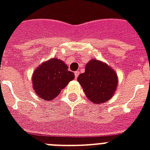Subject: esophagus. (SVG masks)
<instances>
[{
    "label": "esophagus",
    "mask_w": 150,
    "mask_h": 150,
    "mask_svg": "<svg viewBox=\"0 0 150 150\" xmlns=\"http://www.w3.org/2000/svg\"><path fill=\"white\" fill-rule=\"evenodd\" d=\"M79 71H75V79H77L78 76H79Z\"/></svg>",
    "instance_id": "1"
}]
</instances>
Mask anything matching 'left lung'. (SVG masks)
<instances>
[{
	"instance_id": "8db88e82",
	"label": "left lung",
	"mask_w": 150,
	"mask_h": 150,
	"mask_svg": "<svg viewBox=\"0 0 150 150\" xmlns=\"http://www.w3.org/2000/svg\"><path fill=\"white\" fill-rule=\"evenodd\" d=\"M78 82L87 98L100 104L113 96L118 79L116 72L108 64L93 59L86 64L85 72L79 75Z\"/></svg>"
}]
</instances>
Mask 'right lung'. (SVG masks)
I'll return each instance as SVG.
<instances>
[{
    "label": "right lung",
    "mask_w": 150,
    "mask_h": 150,
    "mask_svg": "<svg viewBox=\"0 0 150 150\" xmlns=\"http://www.w3.org/2000/svg\"><path fill=\"white\" fill-rule=\"evenodd\" d=\"M68 68L63 61L57 58H50L41 64L32 77L35 93L42 100H54L75 79V74Z\"/></svg>",
    "instance_id": "right-lung-1"
}]
</instances>
